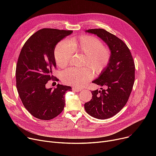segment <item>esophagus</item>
Segmentation results:
<instances>
[{
  "label": "esophagus",
  "mask_w": 156,
  "mask_h": 156,
  "mask_svg": "<svg viewBox=\"0 0 156 156\" xmlns=\"http://www.w3.org/2000/svg\"><path fill=\"white\" fill-rule=\"evenodd\" d=\"M73 90L74 92H80V91H81V90H83V89L78 88V87H73Z\"/></svg>",
  "instance_id": "obj_1"
}]
</instances>
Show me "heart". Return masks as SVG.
Segmentation results:
<instances>
[{"mask_svg":"<svg viewBox=\"0 0 156 156\" xmlns=\"http://www.w3.org/2000/svg\"><path fill=\"white\" fill-rule=\"evenodd\" d=\"M74 51L86 55L84 64L90 66L96 73L102 72L108 65L111 53L109 48L103 47L101 41L95 37L85 35L73 38L71 42L64 40L55 48L54 56L57 64L60 67L66 66L70 61ZM91 68H68L61 74L66 84L76 87L83 86L93 77Z\"/></svg>","mask_w":156,"mask_h":156,"instance_id":"1","label":"heart"}]
</instances>
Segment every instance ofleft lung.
Here are the masks:
<instances>
[{
  "instance_id": "1",
  "label": "left lung",
  "mask_w": 156,
  "mask_h": 156,
  "mask_svg": "<svg viewBox=\"0 0 156 156\" xmlns=\"http://www.w3.org/2000/svg\"><path fill=\"white\" fill-rule=\"evenodd\" d=\"M85 32L102 40L108 46L111 56L107 67L92 81L107 87V89L92 91V99L85 104V109L94 118L108 119L123 108L129 99L135 81L134 61L127 45L114 35L101 28Z\"/></svg>"
}]
</instances>
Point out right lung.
I'll use <instances>...</instances> for the list:
<instances>
[{
  "mask_svg": "<svg viewBox=\"0 0 156 156\" xmlns=\"http://www.w3.org/2000/svg\"><path fill=\"white\" fill-rule=\"evenodd\" d=\"M73 33L71 30L44 28L32 35L24 44L16 69V87L27 111L34 117L50 120L62 111L64 95L71 87L57 84L47 88L54 80L56 68L54 50L57 43Z\"/></svg>",
  "mask_w": 156,
  "mask_h": 156,
  "instance_id": "obj_1",
  "label": "right lung"
}]
</instances>
